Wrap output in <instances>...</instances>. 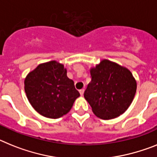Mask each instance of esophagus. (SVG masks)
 <instances>
[{
    "label": "esophagus",
    "instance_id": "esophagus-1",
    "mask_svg": "<svg viewBox=\"0 0 157 157\" xmlns=\"http://www.w3.org/2000/svg\"><path fill=\"white\" fill-rule=\"evenodd\" d=\"M79 92H80V94L81 95H84V89H80V91H79Z\"/></svg>",
    "mask_w": 157,
    "mask_h": 157
}]
</instances>
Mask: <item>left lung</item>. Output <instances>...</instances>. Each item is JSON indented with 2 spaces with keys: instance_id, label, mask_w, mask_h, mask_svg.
I'll return each mask as SVG.
<instances>
[{
  "instance_id": "1",
  "label": "left lung",
  "mask_w": 157,
  "mask_h": 157,
  "mask_svg": "<svg viewBox=\"0 0 157 157\" xmlns=\"http://www.w3.org/2000/svg\"><path fill=\"white\" fill-rule=\"evenodd\" d=\"M92 80L84 93L94 114L104 120L123 114L133 101L137 83L131 72L109 60L90 71Z\"/></svg>"
}]
</instances>
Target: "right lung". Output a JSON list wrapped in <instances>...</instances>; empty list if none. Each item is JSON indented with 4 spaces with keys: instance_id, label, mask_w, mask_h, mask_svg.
<instances>
[{
    "instance_id": "obj_1",
    "label": "right lung",
    "mask_w": 157,
    "mask_h": 157,
    "mask_svg": "<svg viewBox=\"0 0 157 157\" xmlns=\"http://www.w3.org/2000/svg\"><path fill=\"white\" fill-rule=\"evenodd\" d=\"M27 97L43 116L58 118L71 110L80 93L67 77L64 65L56 61L40 64L24 80Z\"/></svg>"
}]
</instances>
